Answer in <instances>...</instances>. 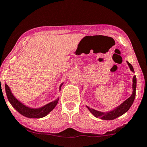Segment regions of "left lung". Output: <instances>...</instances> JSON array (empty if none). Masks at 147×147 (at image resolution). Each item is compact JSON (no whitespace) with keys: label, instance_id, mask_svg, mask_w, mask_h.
<instances>
[{"label":"left lung","instance_id":"obj_1","mask_svg":"<svg viewBox=\"0 0 147 147\" xmlns=\"http://www.w3.org/2000/svg\"><path fill=\"white\" fill-rule=\"evenodd\" d=\"M128 66H129V69L133 73H135L134 67L132 65L129 63V62L127 61ZM136 86H137V78L136 76L134 75V78H133V92L131 96L129 98L127 99L125 101L123 102L122 103H121L119 106L116 107L111 111L107 112V113H103V112L98 111L93 109L92 108H90L89 107H87L88 110L90 111V113L94 115L95 117L99 118L102 120H114L115 118L119 117V116L124 115V113L129 110L130 107L132 105L133 103H134L135 97H136Z\"/></svg>","mask_w":147,"mask_h":147}]
</instances>
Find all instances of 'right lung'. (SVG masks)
<instances>
[{"mask_svg":"<svg viewBox=\"0 0 147 147\" xmlns=\"http://www.w3.org/2000/svg\"><path fill=\"white\" fill-rule=\"evenodd\" d=\"M63 83L59 86V90H61V87ZM5 90L8 101L13 108L18 113H20L21 115L25 116V117L30 118H40L46 116L49 113H50L55 108V107L56 106V105L58 103V101H59V99L57 98L55 101L50 102V103L40 107V108L32 109L25 106V105H23L20 101H18L13 96V94H11L10 88L8 87V86L6 84H5Z\"/></svg>","mask_w":147,"mask_h":147,"instance_id":"add662e5","label":"right lung"}]
</instances>
